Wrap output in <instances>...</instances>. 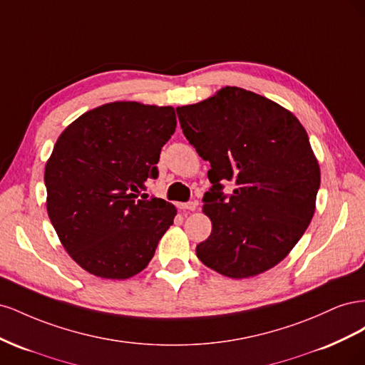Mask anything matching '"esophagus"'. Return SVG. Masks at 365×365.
I'll return each mask as SVG.
<instances>
[{"label":"esophagus","instance_id":"esophagus-1","mask_svg":"<svg viewBox=\"0 0 365 365\" xmlns=\"http://www.w3.org/2000/svg\"><path fill=\"white\" fill-rule=\"evenodd\" d=\"M197 207V201L193 200V201H189V202H181L180 204V208L181 210H189V212H195Z\"/></svg>","mask_w":365,"mask_h":365}]
</instances>
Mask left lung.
<instances>
[{
    "instance_id": "8db88e82",
    "label": "left lung",
    "mask_w": 365,
    "mask_h": 365,
    "mask_svg": "<svg viewBox=\"0 0 365 365\" xmlns=\"http://www.w3.org/2000/svg\"><path fill=\"white\" fill-rule=\"evenodd\" d=\"M176 114L184 137L212 165L202 202L213 230L196 247L197 259L231 279L275 267L315 212L319 165L304 128L288 109L237 86ZM227 180L235 185L230 195Z\"/></svg>"
}]
</instances>
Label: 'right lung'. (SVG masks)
Instances as JSON below:
<instances>
[{
	"mask_svg": "<svg viewBox=\"0 0 365 365\" xmlns=\"http://www.w3.org/2000/svg\"><path fill=\"white\" fill-rule=\"evenodd\" d=\"M175 128L172 106L114 102L85 113L58 138L43 175L47 212L85 271L123 280L148 267L176 210L143 192L158 178Z\"/></svg>",
	"mask_w": 365,
	"mask_h": 365,
	"instance_id": "right-lung-1",
	"label": "right lung"
}]
</instances>
